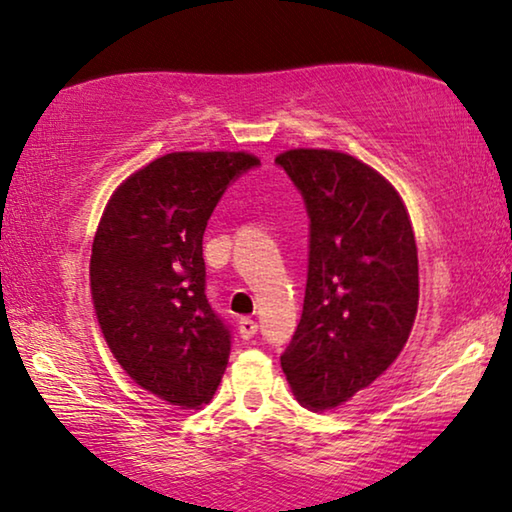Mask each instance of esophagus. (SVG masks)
<instances>
[{"instance_id":"1","label":"esophagus","mask_w":512,"mask_h":512,"mask_svg":"<svg viewBox=\"0 0 512 512\" xmlns=\"http://www.w3.org/2000/svg\"><path fill=\"white\" fill-rule=\"evenodd\" d=\"M256 331H258V324L251 317H244V319H240V335L244 340H249V338H254L256 335Z\"/></svg>"}]
</instances>
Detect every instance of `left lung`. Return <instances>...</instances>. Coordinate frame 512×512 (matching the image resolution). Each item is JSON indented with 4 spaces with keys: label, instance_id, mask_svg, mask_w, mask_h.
I'll use <instances>...</instances> for the list:
<instances>
[{
    "label": "left lung",
    "instance_id": "obj_1",
    "mask_svg": "<svg viewBox=\"0 0 512 512\" xmlns=\"http://www.w3.org/2000/svg\"><path fill=\"white\" fill-rule=\"evenodd\" d=\"M275 163L310 214L303 317L282 370L298 403L324 412L370 387L403 352L419 303L417 242L401 195L359 158L289 149Z\"/></svg>",
    "mask_w": 512,
    "mask_h": 512
}]
</instances>
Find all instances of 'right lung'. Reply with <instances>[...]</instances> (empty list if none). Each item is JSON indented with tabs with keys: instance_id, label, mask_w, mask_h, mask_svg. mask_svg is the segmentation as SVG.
I'll list each match as a JSON object with an SVG mask.
<instances>
[{
	"instance_id": "obj_1",
	"label": "right lung",
	"mask_w": 512,
	"mask_h": 512,
	"mask_svg": "<svg viewBox=\"0 0 512 512\" xmlns=\"http://www.w3.org/2000/svg\"><path fill=\"white\" fill-rule=\"evenodd\" d=\"M261 163L247 151H174L111 193L90 254L104 342L149 394L181 410L212 401L230 333L205 296L202 235L230 181Z\"/></svg>"
}]
</instances>
